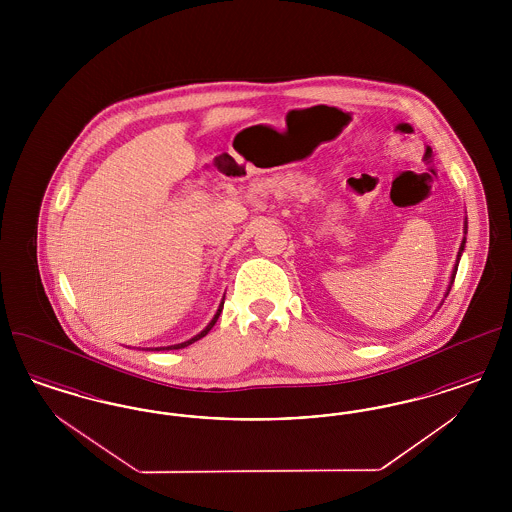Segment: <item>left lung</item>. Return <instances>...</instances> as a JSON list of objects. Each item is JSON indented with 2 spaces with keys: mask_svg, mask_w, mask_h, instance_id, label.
<instances>
[{
  "mask_svg": "<svg viewBox=\"0 0 512 512\" xmlns=\"http://www.w3.org/2000/svg\"><path fill=\"white\" fill-rule=\"evenodd\" d=\"M464 249V240L463 244H461V247H459V259H461V253H463ZM459 267V265H457ZM457 267H455V270H453V278H451V284H453V280H455V274H457ZM449 290H451V286H449Z\"/></svg>",
  "mask_w": 512,
  "mask_h": 512,
  "instance_id": "left-lung-1",
  "label": "left lung"
}]
</instances>
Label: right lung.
Masks as SVG:
<instances>
[{
    "mask_svg": "<svg viewBox=\"0 0 512 512\" xmlns=\"http://www.w3.org/2000/svg\"><path fill=\"white\" fill-rule=\"evenodd\" d=\"M222 305H224V301L220 303L219 311H217L215 318H213V320L207 324V328H205L201 334H197V336L192 338V340L184 341V343H178V345H171V347H163V349H182V347H188V345H190V343H194V341L201 340L203 336H207V334H209V330L215 326V322H217V318H219L220 311H222Z\"/></svg>",
    "mask_w": 512,
    "mask_h": 512,
    "instance_id": "1",
    "label": "right lung"
}]
</instances>
